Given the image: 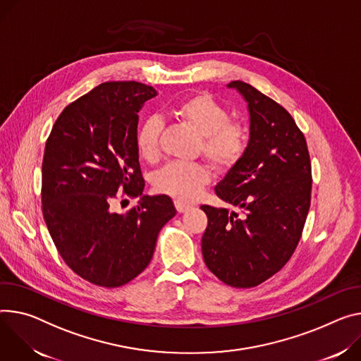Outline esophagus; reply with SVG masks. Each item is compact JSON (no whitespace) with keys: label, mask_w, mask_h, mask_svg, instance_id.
I'll list each match as a JSON object with an SVG mask.
<instances>
[{"label":"esophagus","mask_w":361,"mask_h":361,"mask_svg":"<svg viewBox=\"0 0 361 361\" xmlns=\"http://www.w3.org/2000/svg\"><path fill=\"white\" fill-rule=\"evenodd\" d=\"M174 206H176V209H177L178 213H185V212H188V210L191 209L190 204H185V203L180 202V200H176V202H174Z\"/></svg>","instance_id":"obj_1"}]
</instances>
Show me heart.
Masks as SVG:
<instances>
[{
	"label": "heart",
	"instance_id": "heart-1",
	"mask_svg": "<svg viewBox=\"0 0 361 361\" xmlns=\"http://www.w3.org/2000/svg\"><path fill=\"white\" fill-rule=\"evenodd\" d=\"M171 115L200 137L199 151L217 169H231L243 157L247 130L213 96L195 93L171 106ZM162 121L148 116L137 133L140 155L147 161L161 154ZM209 169L199 162H171L155 176V188L178 200H194L209 184Z\"/></svg>",
	"mask_w": 361,
	"mask_h": 361
}]
</instances>
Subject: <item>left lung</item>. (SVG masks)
I'll return each mask as SVG.
<instances>
[{
  "instance_id": "8db88e82",
  "label": "left lung",
  "mask_w": 361,
  "mask_h": 361,
  "mask_svg": "<svg viewBox=\"0 0 361 361\" xmlns=\"http://www.w3.org/2000/svg\"><path fill=\"white\" fill-rule=\"evenodd\" d=\"M247 102L250 137L243 157L216 185L242 214L202 206L207 268L226 285L252 288L279 272L297 249L311 204L307 141L289 112L249 83L233 80Z\"/></svg>"
}]
</instances>
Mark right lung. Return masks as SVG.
Listing matches in <instances>:
<instances>
[{
  "instance_id": "obj_1",
  "label": "right lung",
  "mask_w": 361,
  "mask_h": 361,
  "mask_svg": "<svg viewBox=\"0 0 361 361\" xmlns=\"http://www.w3.org/2000/svg\"><path fill=\"white\" fill-rule=\"evenodd\" d=\"M155 94L144 83L105 82L63 109L46 142L42 204L49 233L66 265L97 286L137 278L177 213L169 195H142L138 112ZM119 190L140 197L123 215L110 207Z\"/></svg>"
}]
</instances>
